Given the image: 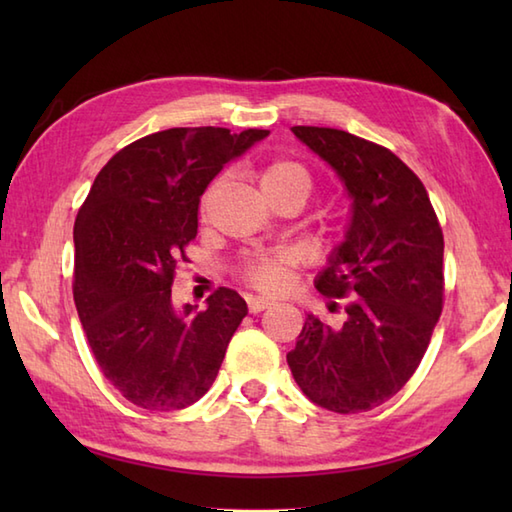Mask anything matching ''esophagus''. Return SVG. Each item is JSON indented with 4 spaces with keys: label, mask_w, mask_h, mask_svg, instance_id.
<instances>
[{
    "label": "esophagus",
    "mask_w": 512,
    "mask_h": 512,
    "mask_svg": "<svg viewBox=\"0 0 512 512\" xmlns=\"http://www.w3.org/2000/svg\"><path fill=\"white\" fill-rule=\"evenodd\" d=\"M275 301L273 299H266V297H248V310L257 314V312H264L268 308H273Z\"/></svg>",
    "instance_id": "esophagus-1"
}]
</instances>
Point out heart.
Returning a JSON list of instances; mask_svg holds the SVG:
<instances>
[{
    "mask_svg": "<svg viewBox=\"0 0 512 512\" xmlns=\"http://www.w3.org/2000/svg\"><path fill=\"white\" fill-rule=\"evenodd\" d=\"M224 180H226L224 176H217L202 193L200 211L204 217L209 215L215 195L224 187ZM257 182L268 202L288 198V195H295V198L306 202V198L314 187L312 171L303 165V162L290 160V158H277V160L266 162V165L257 173ZM290 266H292V257L288 253H279V250L277 253H259L244 259L242 266H239V275H242L246 284H250L253 288L266 290V292H279L288 286Z\"/></svg>",
    "mask_w": 512,
    "mask_h": 512,
    "instance_id": "heart-1",
    "label": "heart"
}]
</instances>
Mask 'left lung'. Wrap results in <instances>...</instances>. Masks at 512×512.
I'll use <instances>...</instances> for the list:
<instances>
[{
  "label": "left lung",
  "mask_w": 512,
  "mask_h": 512,
  "mask_svg": "<svg viewBox=\"0 0 512 512\" xmlns=\"http://www.w3.org/2000/svg\"><path fill=\"white\" fill-rule=\"evenodd\" d=\"M292 132L339 173L352 222L317 290L343 299L341 328L308 314L290 372L312 402L334 413L383 405L427 352L444 303V237L429 193L394 151L332 127Z\"/></svg>",
  "instance_id": "obj_1"
}]
</instances>
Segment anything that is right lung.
<instances>
[{"mask_svg":"<svg viewBox=\"0 0 512 512\" xmlns=\"http://www.w3.org/2000/svg\"><path fill=\"white\" fill-rule=\"evenodd\" d=\"M268 136L173 127L123 147L99 171L74 222V303L103 376L149 411L193 405L220 372L246 301L217 288L178 314L171 286L198 235L200 195L228 160Z\"/></svg>","mask_w":512,"mask_h":512,"instance_id":"add662e5","label":"right lung"}]
</instances>
